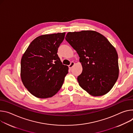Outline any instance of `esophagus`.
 Segmentation results:
<instances>
[{
	"mask_svg": "<svg viewBox=\"0 0 133 133\" xmlns=\"http://www.w3.org/2000/svg\"><path fill=\"white\" fill-rule=\"evenodd\" d=\"M75 63L74 62H71V63H70V64L69 65V68L70 69H71L73 66L75 65Z\"/></svg>",
	"mask_w": 133,
	"mask_h": 133,
	"instance_id": "34e87169",
	"label": "esophagus"
}]
</instances>
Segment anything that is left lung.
<instances>
[{
    "label": "left lung",
    "instance_id": "8db88e82",
    "mask_svg": "<svg viewBox=\"0 0 133 133\" xmlns=\"http://www.w3.org/2000/svg\"><path fill=\"white\" fill-rule=\"evenodd\" d=\"M65 39L80 57L82 72L77 78L79 85L93 96L107 94L119 76L118 54L114 46L94 31L68 32Z\"/></svg>",
    "mask_w": 133,
    "mask_h": 133
}]
</instances>
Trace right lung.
Instances as JSON below:
<instances>
[{
	"instance_id": "1",
	"label": "right lung",
	"mask_w": 133,
	"mask_h": 133,
	"mask_svg": "<svg viewBox=\"0 0 133 133\" xmlns=\"http://www.w3.org/2000/svg\"><path fill=\"white\" fill-rule=\"evenodd\" d=\"M65 33L42 35L28 46L21 59V77L25 87L38 98L54 96L62 87L68 73L57 54Z\"/></svg>"
}]
</instances>
